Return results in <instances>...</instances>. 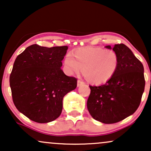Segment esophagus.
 Wrapping results in <instances>:
<instances>
[{
	"label": "esophagus",
	"mask_w": 151,
	"mask_h": 151,
	"mask_svg": "<svg viewBox=\"0 0 151 151\" xmlns=\"http://www.w3.org/2000/svg\"><path fill=\"white\" fill-rule=\"evenodd\" d=\"M84 84V82L81 80H78L77 81V86H80L81 85Z\"/></svg>",
	"instance_id": "1"
}]
</instances>
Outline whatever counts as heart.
Here are the masks:
<instances>
[{
	"instance_id": "1",
	"label": "heart",
	"mask_w": 151,
	"mask_h": 151,
	"mask_svg": "<svg viewBox=\"0 0 151 151\" xmlns=\"http://www.w3.org/2000/svg\"><path fill=\"white\" fill-rule=\"evenodd\" d=\"M74 58L67 54L65 67L69 74L79 73L83 70L84 77L89 82L101 84L110 80L119 67V56L112 50L87 47L74 52Z\"/></svg>"
}]
</instances>
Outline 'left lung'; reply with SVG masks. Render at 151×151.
<instances>
[{"mask_svg":"<svg viewBox=\"0 0 151 151\" xmlns=\"http://www.w3.org/2000/svg\"><path fill=\"white\" fill-rule=\"evenodd\" d=\"M111 49L110 45L106 46ZM119 67L113 77L100 86H89L87 109L95 120L114 124L132 115L141 103L145 89L143 64L124 44L113 47Z\"/></svg>","mask_w":151,"mask_h":151,"instance_id":"8db88e82","label":"left lung"}]
</instances>
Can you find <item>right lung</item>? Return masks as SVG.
I'll return each mask as SVG.
<instances>
[{
    "instance_id": "obj_1",
    "label": "right lung",
    "mask_w": 151,
    "mask_h": 151,
    "mask_svg": "<svg viewBox=\"0 0 151 151\" xmlns=\"http://www.w3.org/2000/svg\"><path fill=\"white\" fill-rule=\"evenodd\" d=\"M67 46L27 47L15 59L10 76L13 103L30 120L44 124L60 116L62 100L77 79L61 70Z\"/></svg>"
}]
</instances>
